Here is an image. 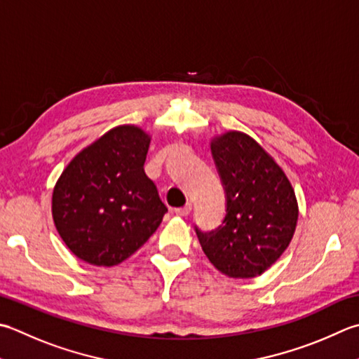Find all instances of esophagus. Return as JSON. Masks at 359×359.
I'll return each instance as SVG.
<instances>
[{
    "mask_svg": "<svg viewBox=\"0 0 359 359\" xmlns=\"http://www.w3.org/2000/svg\"><path fill=\"white\" fill-rule=\"evenodd\" d=\"M174 213L177 216H188L189 213H191V203H187V205H184V207L175 208Z\"/></svg>",
    "mask_w": 359,
    "mask_h": 359,
    "instance_id": "1",
    "label": "esophagus"
}]
</instances>
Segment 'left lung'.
Listing matches in <instances>:
<instances>
[{"instance_id":"left-lung-1","label":"left lung","mask_w":359,"mask_h":359,"mask_svg":"<svg viewBox=\"0 0 359 359\" xmlns=\"http://www.w3.org/2000/svg\"><path fill=\"white\" fill-rule=\"evenodd\" d=\"M212 154L226 191V216L212 231L196 227L203 254L229 277L262 276L292 240L296 193L276 160L243 132L213 138Z\"/></svg>"}]
</instances>
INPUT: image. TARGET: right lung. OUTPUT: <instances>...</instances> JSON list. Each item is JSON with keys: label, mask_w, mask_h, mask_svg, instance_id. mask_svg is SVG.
<instances>
[{"label": "right lung", "mask_w": 359, "mask_h": 359, "mask_svg": "<svg viewBox=\"0 0 359 359\" xmlns=\"http://www.w3.org/2000/svg\"><path fill=\"white\" fill-rule=\"evenodd\" d=\"M149 143L143 129L118 126L63 170L53 191V219L82 262L119 264L160 226L168 208L143 168Z\"/></svg>", "instance_id": "right-lung-1"}]
</instances>
